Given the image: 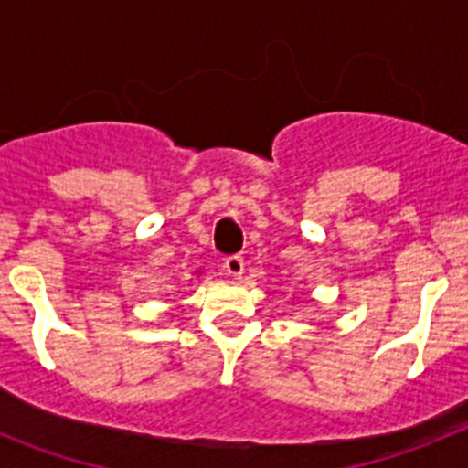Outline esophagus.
<instances>
[{
    "label": "esophagus",
    "mask_w": 468,
    "mask_h": 468,
    "mask_svg": "<svg viewBox=\"0 0 468 468\" xmlns=\"http://www.w3.org/2000/svg\"><path fill=\"white\" fill-rule=\"evenodd\" d=\"M225 270H227V274L229 276H241L243 274V260L239 258V255H229V258L225 260Z\"/></svg>",
    "instance_id": "esophagus-1"
}]
</instances>
